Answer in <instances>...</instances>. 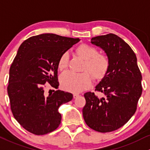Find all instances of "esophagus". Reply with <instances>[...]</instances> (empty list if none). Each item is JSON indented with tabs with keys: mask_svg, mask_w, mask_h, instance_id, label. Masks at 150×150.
<instances>
[{
	"mask_svg": "<svg viewBox=\"0 0 150 150\" xmlns=\"http://www.w3.org/2000/svg\"><path fill=\"white\" fill-rule=\"evenodd\" d=\"M79 94H76V93L74 94V95H73V97H74V98H76L77 97L79 96Z\"/></svg>",
	"mask_w": 150,
	"mask_h": 150,
	"instance_id": "34e87169",
	"label": "esophagus"
}]
</instances>
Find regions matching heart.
<instances>
[{"label":"heart","mask_w":150,"mask_h":150,"mask_svg":"<svg viewBox=\"0 0 150 150\" xmlns=\"http://www.w3.org/2000/svg\"><path fill=\"white\" fill-rule=\"evenodd\" d=\"M77 55L84 60L83 70L81 73L65 72L61 76V85L65 90L71 92H80L90 86L92 76L96 81L103 79L110 69V60L105 54L99 53L96 47L86 43H82L75 49ZM69 55L63 52L58 60V69L64 71L69 66ZM92 76H91V75Z\"/></svg>","instance_id":"b5f03b06"}]
</instances>
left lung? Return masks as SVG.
I'll return each mask as SVG.
<instances>
[{"label":"left lung","mask_w":150,"mask_h":150,"mask_svg":"<svg viewBox=\"0 0 150 150\" xmlns=\"http://www.w3.org/2000/svg\"><path fill=\"white\" fill-rule=\"evenodd\" d=\"M91 42L105 50L110 65L108 73L95 87L105 97L98 98L90 92L84 94L83 117L93 130L113 132L135 113L142 92V76L135 53L121 38L110 33L92 38Z\"/></svg>","instance_id":"1"}]
</instances>
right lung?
Segmentation results:
<instances>
[{
  "instance_id": "1",
  "label": "right lung",
  "mask_w": 150,
  "mask_h": 150,
  "mask_svg": "<svg viewBox=\"0 0 150 150\" xmlns=\"http://www.w3.org/2000/svg\"><path fill=\"white\" fill-rule=\"evenodd\" d=\"M55 34H42L23 42L9 70L8 95L11 110L20 125L35 135H44L59 126L58 108L73 98L71 93L57 90L45 95V84L58 88V60L78 42Z\"/></svg>"
}]
</instances>
